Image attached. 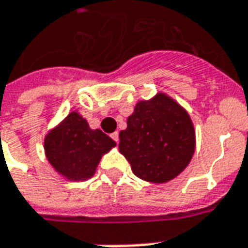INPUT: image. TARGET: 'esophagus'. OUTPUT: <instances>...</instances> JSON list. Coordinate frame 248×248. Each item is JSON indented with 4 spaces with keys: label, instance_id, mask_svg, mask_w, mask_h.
Wrapping results in <instances>:
<instances>
[{
    "label": "esophagus",
    "instance_id": "obj_1",
    "mask_svg": "<svg viewBox=\"0 0 248 248\" xmlns=\"http://www.w3.org/2000/svg\"><path fill=\"white\" fill-rule=\"evenodd\" d=\"M110 137H111V139H113V140H115V142H118V140H119V134L117 133V131L111 134Z\"/></svg>",
    "mask_w": 248,
    "mask_h": 248
}]
</instances>
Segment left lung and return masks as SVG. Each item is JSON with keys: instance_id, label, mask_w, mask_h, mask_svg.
Listing matches in <instances>:
<instances>
[{"instance_id": "8db88e82", "label": "left lung", "mask_w": 248, "mask_h": 248, "mask_svg": "<svg viewBox=\"0 0 248 248\" xmlns=\"http://www.w3.org/2000/svg\"><path fill=\"white\" fill-rule=\"evenodd\" d=\"M196 148L193 122L186 110L166 93L139 101L119 133V152L134 175L163 184L189 164Z\"/></svg>"}]
</instances>
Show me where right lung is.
<instances>
[{
    "label": "right lung",
    "mask_w": 248,
    "mask_h": 248,
    "mask_svg": "<svg viewBox=\"0 0 248 248\" xmlns=\"http://www.w3.org/2000/svg\"><path fill=\"white\" fill-rule=\"evenodd\" d=\"M113 147L114 140L100 129H91L78 111L69 113L45 138L47 160L71 181L91 179L102 155Z\"/></svg>",
    "instance_id": "obj_1"
}]
</instances>
